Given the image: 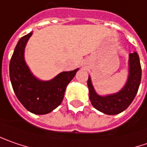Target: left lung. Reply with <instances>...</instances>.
<instances>
[{
  "instance_id": "8db88e82",
  "label": "left lung",
  "mask_w": 147,
  "mask_h": 147,
  "mask_svg": "<svg viewBox=\"0 0 147 147\" xmlns=\"http://www.w3.org/2000/svg\"><path fill=\"white\" fill-rule=\"evenodd\" d=\"M142 80V67L136 52L129 55V76L124 87L115 94L99 96L93 87L91 77H88L87 86L91 104L96 110L107 115H117L128 107L133 101L138 91Z\"/></svg>"
}]
</instances>
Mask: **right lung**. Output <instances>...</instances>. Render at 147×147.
Returning a JSON list of instances; mask_svg holds the SVG:
<instances>
[{"label": "right lung", "instance_id": "right-lung-1", "mask_svg": "<svg viewBox=\"0 0 147 147\" xmlns=\"http://www.w3.org/2000/svg\"><path fill=\"white\" fill-rule=\"evenodd\" d=\"M32 32L19 40L10 61V79L14 92L27 111L45 115L55 110L64 98L65 88L78 69L63 71L50 81L36 78L27 66L24 51Z\"/></svg>", "mask_w": 147, "mask_h": 147}]
</instances>
